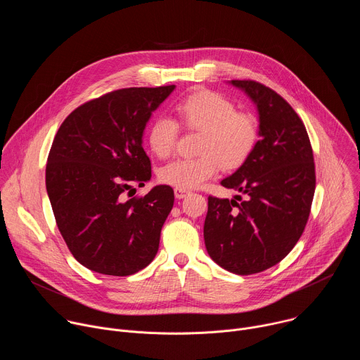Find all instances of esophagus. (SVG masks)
Here are the masks:
<instances>
[{
    "instance_id": "obj_1",
    "label": "esophagus",
    "mask_w": 360,
    "mask_h": 360,
    "mask_svg": "<svg viewBox=\"0 0 360 360\" xmlns=\"http://www.w3.org/2000/svg\"><path fill=\"white\" fill-rule=\"evenodd\" d=\"M175 198L176 199H182V198H185L188 193H189V191H186V189H179V188H175Z\"/></svg>"
}]
</instances>
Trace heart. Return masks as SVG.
Masks as SVG:
<instances>
[{"instance_id":"heart-1","label":"heart","mask_w":360,"mask_h":360,"mask_svg":"<svg viewBox=\"0 0 360 360\" xmlns=\"http://www.w3.org/2000/svg\"><path fill=\"white\" fill-rule=\"evenodd\" d=\"M181 122L191 131L200 132L198 157L176 158L164 165L158 176L171 186L192 189L218 174L219 168L235 169L253 152L259 139V127L250 114L238 112L226 96L214 91H199L176 105ZM179 136L178 122L160 115L148 129V143L158 158L174 152Z\"/></svg>"}]
</instances>
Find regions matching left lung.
I'll list each match as a JSON object with an SVG mask.
<instances>
[{"label":"left lung","mask_w":360,"mask_h":360,"mask_svg":"<svg viewBox=\"0 0 360 360\" xmlns=\"http://www.w3.org/2000/svg\"><path fill=\"white\" fill-rule=\"evenodd\" d=\"M229 84L255 104L259 141L249 158L221 181L245 199L208 198L203 239L221 268L252 275L281 262L299 240L315 193V164L303 122L279 94L255 81Z\"/></svg>","instance_id":"obj_1"}]
</instances>
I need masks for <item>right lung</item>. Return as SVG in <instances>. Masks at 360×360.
<instances>
[{"label": "right lung", "mask_w": 360, "mask_h": 360, "mask_svg": "<svg viewBox=\"0 0 360 360\" xmlns=\"http://www.w3.org/2000/svg\"><path fill=\"white\" fill-rule=\"evenodd\" d=\"M174 89L125 88L102 95L72 111L54 138L46 193L68 249L94 272L128 276L158 252L174 207L172 188L157 185L131 199L125 193L150 179L143 131Z\"/></svg>", "instance_id": "obj_1"}]
</instances>
